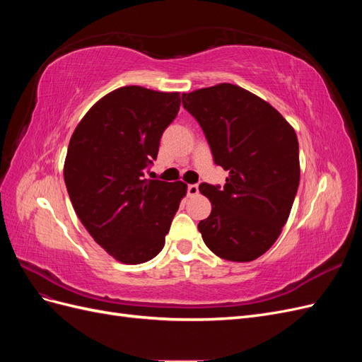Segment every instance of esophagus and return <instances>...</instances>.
Returning a JSON list of instances; mask_svg holds the SVG:
<instances>
[{
    "label": "esophagus",
    "instance_id": "1",
    "mask_svg": "<svg viewBox=\"0 0 362 362\" xmlns=\"http://www.w3.org/2000/svg\"><path fill=\"white\" fill-rule=\"evenodd\" d=\"M198 193H199V185L198 184L187 185V194L189 196H196Z\"/></svg>",
    "mask_w": 362,
    "mask_h": 362
}]
</instances>
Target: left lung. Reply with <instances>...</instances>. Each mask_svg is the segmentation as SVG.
<instances>
[{"mask_svg":"<svg viewBox=\"0 0 362 362\" xmlns=\"http://www.w3.org/2000/svg\"><path fill=\"white\" fill-rule=\"evenodd\" d=\"M201 125L217 166L229 172L223 189L202 182L211 214L198 223L217 257L247 262L279 237L298 193L299 144L293 127L269 103L222 83L182 93Z\"/></svg>","mask_w":362,"mask_h":362,"instance_id":"1","label":"left lung"}]
</instances>
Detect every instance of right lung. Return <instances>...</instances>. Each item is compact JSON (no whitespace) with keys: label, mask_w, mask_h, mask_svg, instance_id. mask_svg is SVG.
I'll return each mask as SVG.
<instances>
[{"label":"right lung","mask_w":362,"mask_h":362,"mask_svg":"<svg viewBox=\"0 0 362 362\" xmlns=\"http://www.w3.org/2000/svg\"><path fill=\"white\" fill-rule=\"evenodd\" d=\"M180 104L178 92L120 87L86 113L71 137L63 175L74 210L95 242L124 264L158 254L187 192L181 181L146 177Z\"/></svg>","instance_id":"obj_1"}]
</instances>
